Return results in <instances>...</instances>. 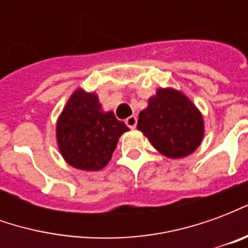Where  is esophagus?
<instances>
[{"label":"esophagus","mask_w":248,"mask_h":248,"mask_svg":"<svg viewBox=\"0 0 248 248\" xmlns=\"http://www.w3.org/2000/svg\"><path fill=\"white\" fill-rule=\"evenodd\" d=\"M137 117L135 115H131V117H129V118L124 119V124L129 126L130 129H135V126H137Z\"/></svg>","instance_id":"34e87169"}]
</instances>
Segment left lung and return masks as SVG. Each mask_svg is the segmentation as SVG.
Here are the masks:
<instances>
[{"instance_id": "1", "label": "left lung", "mask_w": 248, "mask_h": 248, "mask_svg": "<svg viewBox=\"0 0 248 248\" xmlns=\"http://www.w3.org/2000/svg\"><path fill=\"white\" fill-rule=\"evenodd\" d=\"M138 129L163 155L183 158L201 145L204 126L199 110L182 93L158 89L140 113Z\"/></svg>"}]
</instances>
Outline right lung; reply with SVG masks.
<instances>
[{"label":"right lung","instance_id":"add662e5","mask_svg":"<svg viewBox=\"0 0 248 248\" xmlns=\"http://www.w3.org/2000/svg\"><path fill=\"white\" fill-rule=\"evenodd\" d=\"M127 130L113 111L103 113L95 94L77 90L58 119L57 140L70 166L93 171L108 165L119 137Z\"/></svg>","mask_w":248,"mask_h":248}]
</instances>
